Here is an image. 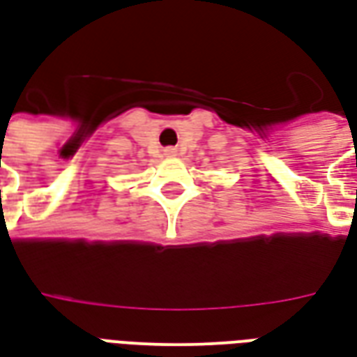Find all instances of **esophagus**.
Returning a JSON list of instances; mask_svg holds the SVG:
<instances>
[{
  "mask_svg": "<svg viewBox=\"0 0 357 357\" xmlns=\"http://www.w3.org/2000/svg\"><path fill=\"white\" fill-rule=\"evenodd\" d=\"M166 155H168V157H174V155H176V153H178V151H176V149H174V147H168V149H166Z\"/></svg>",
  "mask_w": 357,
  "mask_h": 357,
  "instance_id": "esophagus-1",
  "label": "esophagus"
}]
</instances>
